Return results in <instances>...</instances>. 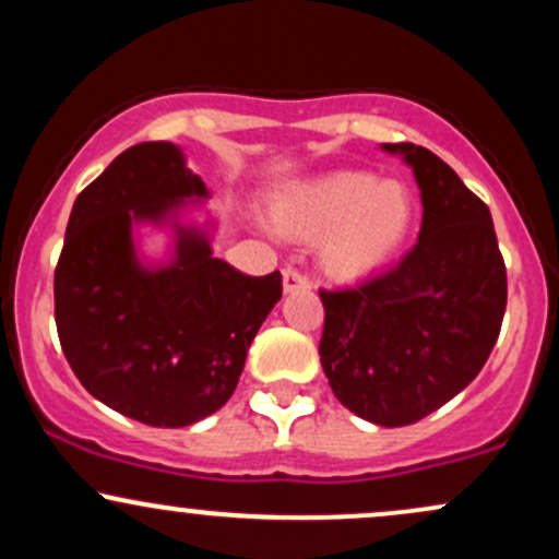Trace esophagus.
I'll return each instance as SVG.
<instances>
[{
	"label": "esophagus",
	"mask_w": 559,
	"mask_h": 559,
	"mask_svg": "<svg viewBox=\"0 0 559 559\" xmlns=\"http://www.w3.org/2000/svg\"><path fill=\"white\" fill-rule=\"evenodd\" d=\"M310 278H307L305 273H299L297 267H286L284 271V292L292 294V292H307L310 288Z\"/></svg>",
	"instance_id": "obj_1"
}]
</instances>
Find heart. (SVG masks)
Wrapping results in <instances>:
<instances>
[{
    "label": "heart",
    "instance_id": "obj_1",
    "mask_svg": "<svg viewBox=\"0 0 559 559\" xmlns=\"http://www.w3.org/2000/svg\"><path fill=\"white\" fill-rule=\"evenodd\" d=\"M271 221L294 239L320 236V265L333 278H360L404 247L415 223V197L402 181L333 170L278 191Z\"/></svg>",
    "mask_w": 559,
    "mask_h": 559
}]
</instances>
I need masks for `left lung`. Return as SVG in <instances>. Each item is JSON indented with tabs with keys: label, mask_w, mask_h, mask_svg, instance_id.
Returning a JSON list of instances; mask_svg holds the SVG:
<instances>
[{
	"label": "left lung",
	"mask_w": 559,
	"mask_h": 559,
	"mask_svg": "<svg viewBox=\"0 0 559 559\" xmlns=\"http://www.w3.org/2000/svg\"><path fill=\"white\" fill-rule=\"evenodd\" d=\"M415 173L418 243L386 273L325 307L320 365L333 394L376 426L418 423L480 373L507 307V271L491 213L426 146L383 144Z\"/></svg>",
	"instance_id": "obj_1"
}]
</instances>
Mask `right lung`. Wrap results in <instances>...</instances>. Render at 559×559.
I'll return each mask as SVG.
<instances>
[{"instance_id": "right-lung-1", "label": "right lung", "mask_w": 559, "mask_h": 559, "mask_svg": "<svg viewBox=\"0 0 559 559\" xmlns=\"http://www.w3.org/2000/svg\"><path fill=\"white\" fill-rule=\"evenodd\" d=\"M210 191L181 146L144 141L81 191L55 271V320L83 389L146 426L183 428L230 400L281 273L243 275L178 217ZM174 230L168 263L138 260L139 225Z\"/></svg>"}]
</instances>
